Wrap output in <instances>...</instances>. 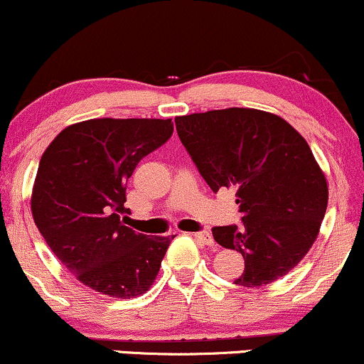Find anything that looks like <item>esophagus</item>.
<instances>
[{"label": "esophagus", "mask_w": 364, "mask_h": 364, "mask_svg": "<svg viewBox=\"0 0 364 364\" xmlns=\"http://www.w3.org/2000/svg\"><path fill=\"white\" fill-rule=\"evenodd\" d=\"M195 237L196 241H200V243H203V245H207V246H212L215 243L214 241V237H212V235L208 231H200V232H193V235H191Z\"/></svg>", "instance_id": "obj_1"}]
</instances>
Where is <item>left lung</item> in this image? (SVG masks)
<instances>
[{"label":"left lung","instance_id":"1","mask_svg":"<svg viewBox=\"0 0 364 364\" xmlns=\"http://www.w3.org/2000/svg\"><path fill=\"white\" fill-rule=\"evenodd\" d=\"M179 140L207 185L236 191L243 225L212 235L245 258L235 284L260 287L291 272L310 252L328 203V185L310 145L272 112L228 107L174 118Z\"/></svg>","mask_w":364,"mask_h":364}]
</instances>
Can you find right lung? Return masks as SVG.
Returning <instances> with one entry per match:
<instances>
[{
    "mask_svg": "<svg viewBox=\"0 0 364 364\" xmlns=\"http://www.w3.org/2000/svg\"><path fill=\"white\" fill-rule=\"evenodd\" d=\"M173 135L171 119L97 118L66 127L41 157L31 210L39 232L77 281L109 298L144 294L174 236L124 225L127 181Z\"/></svg>",
    "mask_w": 364,
    "mask_h": 364,
    "instance_id": "right-lung-1",
    "label": "right lung"
}]
</instances>
